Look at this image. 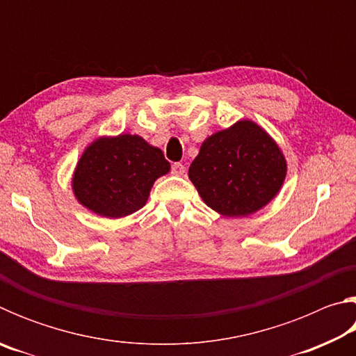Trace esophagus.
<instances>
[{"mask_svg": "<svg viewBox=\"0 0 356 356\" xmlns=\"http://www.w3.org/2000/svg\"><path fill=\"white\" fill-rule=\"evenodd\" d=\"M171 172L174 174V176H182V174L185 172V166L182 163H172Z\"/></svg>", "mask_w": 356, "mask_h": 356, "instance_id": "1", "label": "esophagus"}]
</instances>
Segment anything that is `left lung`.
<instances>
[{
    "label": "left lung",
    "mask_w": 356,
    "mask_h": 356,
    "mask_svg": "<svg viewBox=\"0 0 356 356\" xmlns=\"http://www.w3.org/2000/svg\"><path fill=\"white\" fill-rule=\"evenodd\" d=\"M188 176L210 209L245 216L276 196L286 177V160L259 125L240 120L202 143Z\"/></svg>",
    "instance_id": "left-lung-1"
}]
</instances>
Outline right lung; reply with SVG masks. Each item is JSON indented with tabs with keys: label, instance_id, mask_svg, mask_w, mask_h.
<instances>
[{
	"label": "right lung",
	"instance_id": "obj_1",
	"mask_svg": "<svg viewBox=\"0 0 356 356\" xmlns=\"http://www.w3.org/2000/svg\"><path fill=\"white\" fill-rule=\"evenodd\" d=\"M159 147L136 135L102 138L92 143L74 174V191L84 207L108 218L140 210L156 177L170 171Z\"/></svg>",
	"mask_w": 356,
	"mask_h": 356
}]
</instances>
